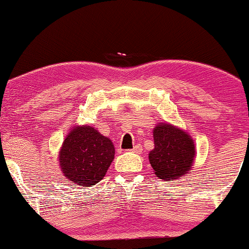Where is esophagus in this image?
Returning <instances> with one entry per match:
<instances>
[{
  "label": "esophagus",
  "mask_w": 249,
  "mask_h": 249,
  "mask_svg": "<svg viewBox=\"0 0 249 249\" xmlns=\"http://www.w3.org/2000/svg\"><path fill=\"white\" fill-rule=\"evenodd\" d=\"M131 151L134 152V153H141L142 152V147L139 145H136V146H134V148H132Z\"/></svg>",
  "instance_id": "esophagus-1"
}]
</instances>
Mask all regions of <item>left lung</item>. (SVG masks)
Wrapping results in <instances>:
<instances>
[{"mask_svg":"<svg viewBox=\"0 0 249 249\" xmlns=\"http://www.w3.org/2000/svg\"><path fill=\"white\" fill-rule=\"evenodd\" d=\"M154 148L148 160L156 177L173 181L193 169L196 146L188 132L171 124H158L153 129Z\"/></svg>","mask_w":249,"mask_h":249,"instance_id":"1","label":"left lung"}]
</instances>
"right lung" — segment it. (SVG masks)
<instances>
[{"mask_svg": "<svg viewBox=\"0 0 249 249\" xmlns=\"http://www.w3.org/2000/svg\"><path fill=\"white\" fill-rule=\"evenodd\" d=\"M114 154L110 138L91 125H74L69 129L60 148V170L73 185L93 187L107 175Z\"/></svg>", "mask_w": 249, "mask_h": 249, "instance_id": "add662e5", "label": "right lung"}]
</instances>
